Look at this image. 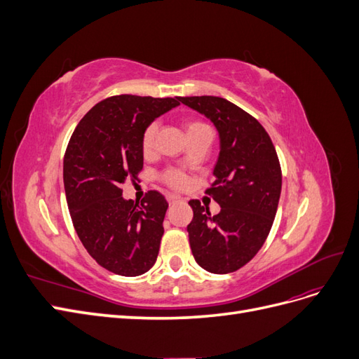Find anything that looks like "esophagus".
Segmentation results:
<instances>
[{"instance_id":"34e87169","label":"esophagus","mask_w":359,"mask_h":359,"mask_svg":"<svg viewBox=\"0 0 359 359\" xmlns=\"http://www.w3.org/2000/svg\"><path fill=\"white\" fill-rule=\"evenodd\" d=\"M166 199H168V202H169L170 205H173L175 202H178L181 198H180V196H177V194H168Z\"/></svg>"}]
</instances>
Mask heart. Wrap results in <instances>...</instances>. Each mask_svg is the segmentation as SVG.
Returning a JSON list of instances; mask_svg holds the SVG:
<instances>
[{"label":"heart","mask_w":359,"mask_h":359,"mask_svg":"<svg viewBox=\"0 0 359 359\" xmlns=\"http://www.w3.org/2000/svg\"><path fill=\"white\" fill-rule=\"evenodd\" d=\"M186 132L190 133L193 130L201 128V127H206L205 124L199 123V121H187L186 123ZM156 133H157V126L156 124H149L142 135V140H140V148H142L144 156H151L154 151V140H156ZM161 181L168 184L169 187L175 189V190H181L186 187L187 184V175L184 172L178 170V169H168L165 173L161 175Z\"/></svg>","instance_id":"b5f03b06"}]
</instances>
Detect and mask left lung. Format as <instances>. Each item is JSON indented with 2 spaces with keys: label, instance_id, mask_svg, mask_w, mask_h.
<instances>
[{
  "label": "left lung",
  "instance_id": "8db88e82",
  "mask_svg": "<svg viewBox=\"0 0 359 359\" xmlns=\"http://www.w3.org/2000/svg\"><path fill=\"white\" fill-rule=\"evenodd\" d=\"M178 100L210 118L220 136L215 178L205 191L220 212L211 215L199 201L189 202L191 253L208 273H233L256 256L274 223L281 193L276 148L262 124L229 100L214 95Z\"/></svg>",
  "mask_w": 359,
  "mask_h": 359
}]
</instances>
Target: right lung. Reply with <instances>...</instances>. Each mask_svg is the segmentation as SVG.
Masks as SVG:
<instances>
[{
    "mask_svg": "<svg viewBox=\"0 0 359 359\" xmlns=\"http://www.w3.org/2000/svg\"><path fill=\"white\" fill-rule=\"evenodd\" d=\"M178 104V97H107L69 140L62 177L74 231L95 262L114 274L136 277L157 260L169 205L156 190L140 205L126 201L121 187L144 168V130Z\"/></svg>",
    "mask_w": 359,
    "mask_h": 359,
    "instance_id": "add662e5",
    "label": "right lung"
}]
</instances>
